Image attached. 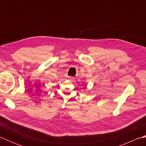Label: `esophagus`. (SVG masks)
<instances>
[{
  "label": "esophagus",
  "instance_id": "34e87169",
  "mask_svg": "<svg viewBox=\"0 0 146 146\" xmlns=\"http://www.w3.org/2000/svg\"><path fill=\"white\" fill-rule=\"evenodd\" d=\"M68 79H69L70 81H74L75 80V77L73 76H68Z\"/></svg>",
  "mask_w": 146,
  "mask_h": 146
}]
</instances>
